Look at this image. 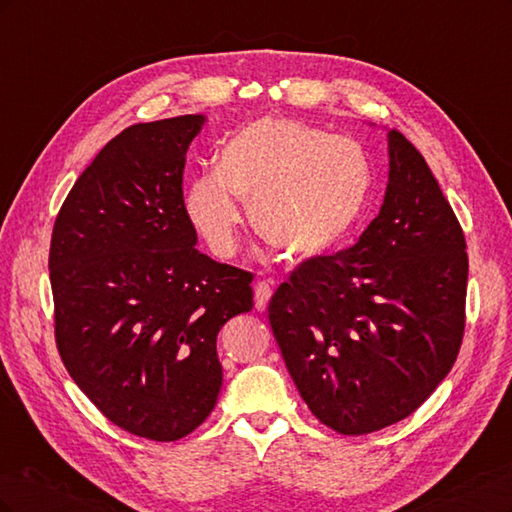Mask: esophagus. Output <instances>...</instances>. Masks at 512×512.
Returning <instances> with one entry per match:
<instances>
[{"label":"esophagus","mask_w":512,"mask_h":512,"mask_svg":"<svg viewBox=\"0 0 512 512\" xmlns=\"http://www.w3.org/2000/svg\"><path fill=\"white\" fill-rule=\"evenodd\" d=\"M271 294H273V282H269V280H260L254 286V303H256L258 312H265L267 305H269Z\"/></svg>","instance_id":"obj_1"}]
</instances>
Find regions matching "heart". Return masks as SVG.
I'll list each match as a JSON object with an SVG mask.
<instances>
[{
    "label": "heart",
    "mask_w": 512,
    "mask_h": 512,
    "mask_svg": "<svg viewBox=\"0 0 512 512\" xmlns=\"http://www.w3.org/2000/svg\"><path fill=\"white\" fill-rule=\"evenodd\" d=\"M218 170L185 190V211L209 250L230 258L239 250L243 209L290 256L327 254L361 222L374 173L363 147L348 138L265 117L237 130L215 158Z\"/></svg>",
    "instance_id": "b5f03b06"
}]
</instances>
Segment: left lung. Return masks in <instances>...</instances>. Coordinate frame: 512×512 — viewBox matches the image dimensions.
<instances>
[{"label": "left lung", "mask_w": 512, "mask_h": 512, "mask_svg": "<svg viewBox=\"0 0 512 512\" xmlns=\"http://www.w3.org/2000/svg\"><path fill=\"white\" fill-rule=\"evenodd\" d=\"M466 237L408 138L389 132V185L348 250L303 260L269 324L322 425L365 436L404 421L455 365L466 329Z\"/></svg>", "instance_id": "1"}]
</instances>
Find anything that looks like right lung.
<instances>
[{"instance_id":"right-lung-1","label":"right lung","mask_w":512,"mask_h":512,"mask_svg":"<svg viewBox=\"0 0 512 512\" xmlns=\"http://www.w3.org/2000/svg\"><path fill=\"white\" fill-rule=\"evenodd\" d=\"M203 115L136 123L108 141L61 205L49 271L55 344L111 423L175 442L215 408L218 333L254 305L250 271L196 250L183 168Z\"/></svg>"}]
</instances>
